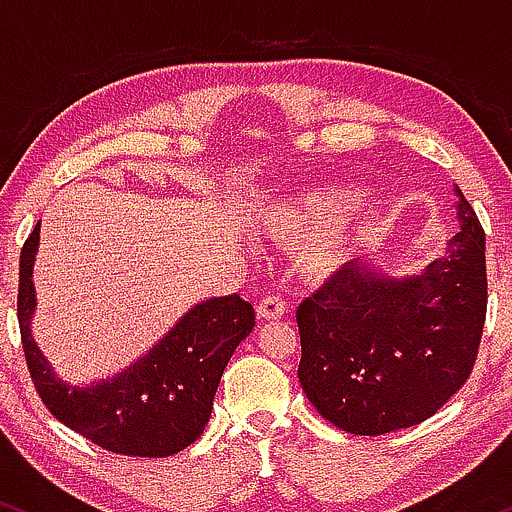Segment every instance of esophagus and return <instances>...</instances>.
<instances>
[{
    "label": "esophagus",
    "mask_w": 512,
    "mask_h": 512,
    "mask_svg": "<svg viewBox=\"0 0 512 512\" xmlns=\"http://www.w3.org/2000/svg\"><path fill=\"white\" fill-rule=\"evenodd\" d=\"M284 313H286V303L284 298L276 296V293L264 296L260 305H257V315H260L262 320H279V317H284Z\"/></svg>",
    "instance_id": "obj_1"
}]
</instances>
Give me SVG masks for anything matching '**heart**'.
<instances>
[{
    "label": "heart",
    "instance_id": "1",
    "mask_svg": "<svg viewBox=\"0 0 512 512\" xmlns=\"http://www.w3.org/2000/svg\"><path fill=\"white\" fill-rule=\"evenodd\" d=\"M351 202H354V195H344V192H310L296 204H279L269 211L267 219H264V228L279 238H298L313 231L317 223L330 221ZM344 245V236L337 231L332 236L317 240L315 248H310L305 255V267L310 272H330L342 262L346 252Z\"/></svg>",
    "mask_w": 512,
    "mask_h": 512
}]
</instances>
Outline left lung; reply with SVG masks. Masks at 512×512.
Here are the masks:
<instances>
[{"instance_id":"1","label":"left lung","mask_w":512,"mask_h":512,"mask_svg":"<svg viewBox=\"0 0 512 512\" xmlns=\"http://www.w3.org/2000/svg\"><path fill=\"white\" fill-rule=\"evenodd\" d=\"M460 233L421 274L349 262L298 305V380L330 424L380 436L421 424L467 383L486 320V236L455 187Z\"/></svg>"}]
</instances>
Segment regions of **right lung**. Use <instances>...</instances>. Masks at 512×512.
Returning a JSON list of instances; mask_svg holds the SVG:
<instances>
[{
    "label": "right lung",
    "mask_w": 512,
    "mask_h": 512,
    "mask_svg": "<svg viewBox=\"0 0 512 512\" xmlns=\"http://www.w3.org/2000/svg\"><path fill=\"white\" fill-rule=\"evenodd\" d=\"M40 221L23 243L19 330L35 390L50 414L98 448L129 457H168L204 433L223 368L255 327V308L233 296L197 303L125 373L88 387L64 383L31 337L33 262Z\"/></svg>",
    "instance_id": "add662e5"
}]
</instances>
